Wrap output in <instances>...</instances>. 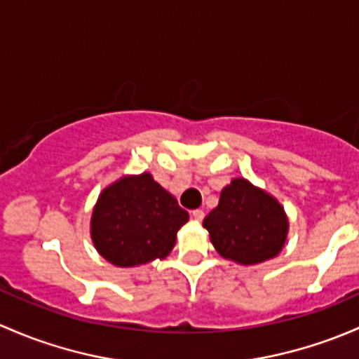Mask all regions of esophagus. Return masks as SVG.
I'll return each mask as SVG.
<instances>
[{
	"instance_id": "34e87169",
	"label": "esophagus",
	"mask_w": 359,
	"mask_h": 359,
	"mask_svg": "<svg viewBox=\"0 0 359 359\" xmlns=\"http://www.w3.org/2000/svg\"><path fill=\"white\" fill-rule=\"evenodd\" d=\"M204 216H205V214H204V210H202V209H195L194 212H191V217H194L195 221H198V223L204 219Z\"/></svg>"
}]
</instances>
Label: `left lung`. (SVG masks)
<instances>
[{
    "mask_svg": "<svg viewBox=\"0 0 359 359\" xmlns=\"http://www.w3.org/2000/svg\"><path fill=\"white\" fill-rule=\"evenodd\" d=\"M204 228L224 259L250 266L282 252L289 217L268 191L245 178H233L221 190L219 204L205 216Z\"/></svg>",
    "mask_w": 359,
    "mask_h": 359,
    "instance_id": "8db88e82",
    "label": "left lung"
}]
</instances>
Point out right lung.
<instances>
[{
	"instance_id": "right-lung-1",
	"label": "right lung",
	"mask_w": 359,
	"mask_h": 359,
	"mask_svg": "<svg viewBox=\"0 0 359 359\" xmlns=\"http://www.w3.org/2000/svg\"><path fill=\"white\" fill-rule=\"evenodd\" d=\"M188 221L175 195L150 172L128 175L100 194L90 233L95 249L119 268L164 259L176 245V233Z\"/></svg>"
}]
</instances>
